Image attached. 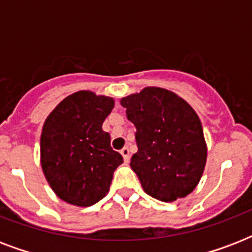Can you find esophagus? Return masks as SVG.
Instances as JSON below:
<instances>
[{
    "instance_id": "esophagus-1",
    "label": "esophagus",
    "mask_w": 252,
    "mask_h": 252,
    "mask_svg": "<svg viewBox=\"0 0 252 252\" xmlns=\"http://www.w3.org/2000/svg\"><path fill=\"white\" fill-rule=\"evenodd\" d=\"M120 153H122L123 158H124V162H126V163H128V162H129V158H130L129 157V149H128L126 146H124V148L120 150Z\"/></svg>"
}]
</instances>
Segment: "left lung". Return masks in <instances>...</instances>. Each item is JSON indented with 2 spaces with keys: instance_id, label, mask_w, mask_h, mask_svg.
Wrapping results in <instances>:
<instances>
[{
  "instance_id": "8db88e82",
  "label": "left lung",
  "mask_w": 252,
  "mask_h": 252,
  "mask_svg": "<svg viewBox=\"0 0 252 252\" xmlns=\"http://www.w3.org/2000/svg\"><path fill=\"white\" fill-rule=\"evenodd\" d=\"M136 126L130 167L144 191L165 203L183 199L199 184L208 148L196 111L179 95L148 86L120 99Z\"/></svg>"
}]
</instances>
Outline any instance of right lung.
Listing matches in <instances>:
<instances>
[{
	"label": "right lung",
	"mask_w": 252,
	"mask_h": 252,
	"mask_svg": "<svg viewBox=\"0 0 252 252\" xmlns=\"http://www.w3.org/2000/svg\"><path fill=\"white\" fill-rule=\"evenodd\" d=\"M114 98L81 90L63 99L45 119L40 165L49 187L65 203L90 207L110 191L114 171L123 163L102 129Z\"/></svg>",
	"instance_id": "1"
}]
</instances>
